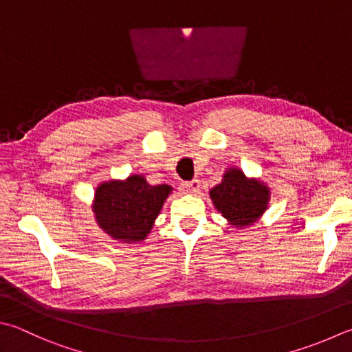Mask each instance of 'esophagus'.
<instances>
[{
  "label": "esophagus",
  "instance_id": "1",
  "mask_svg": "<svg viewBox=\"0 0 352 352\" xmlns=\"http://www.w3.org/2000/svg\"><path fill=\"white\" fill-rule=\"evenodd\" d=\"M199 188H201V181H199V179H193V181L184 184V190L191 195H196Z\"/></svg>",
  "mask_w": 352,
  "mask_h": 352
}]
</instances>
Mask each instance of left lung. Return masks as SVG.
<instances>
[{
    "instance_id": "left-lung-1",
    "label": "left lung",
    "mask_w": 352,
    "mask_h": 352,
    "mask_svg": "<svg viewBox=\"0 0 352 352\" xmlns=\"http://www.w3.org/2000/svg\"><path fill=\"white\" fill-rule=\"evenodd\" d=\"M219 213L236 227L254 223L268 207L270 190L261 181L248 179L243 171L230 168L221 184L210 190Z\"/></svg>"
}]
</instances>
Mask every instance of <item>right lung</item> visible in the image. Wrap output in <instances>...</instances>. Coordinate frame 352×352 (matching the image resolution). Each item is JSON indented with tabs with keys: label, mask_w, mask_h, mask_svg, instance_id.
I'll use <instances>...</instances> for the list:
<instances>
[{
	"label": "right lung",
	"mask_w": 352,
	"mask_h": 352,
	"mask_svg": "<svg viewBox=\"0 0 352 352\" xmlns=\"http://www.w3.org/2000/svg\"><path fill=\"white\" fill-rule=\"evenodd\" d=\"M170 191V185H150L139 175L124 182H104L95 193L96 222L105 233L121 242L144 241Z\"/></svg>",
	"instance_id": "obj_1"
}]
</instances>
